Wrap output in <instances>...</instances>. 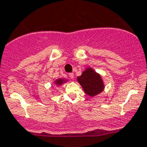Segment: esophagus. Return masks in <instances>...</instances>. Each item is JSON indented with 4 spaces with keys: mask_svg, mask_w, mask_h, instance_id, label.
I'll list each match as a JSON object with an SVG mask.
<instances>
[{
    "mask_svg": "<svg viewBox=\"0 0 147 147\" xmlns=\"http://www.w3.org/2000/svg\"><path fill=\"white\" fill-rule=\"evenodd\" d=\"M69 76L71 79H74V73H70L69 74Z\"/></svg>",
    "mask_w": 147,
    "mask_h": 147,
    "instance_id": "obj_1",
    "label": "esophagus"
}]
</instances>
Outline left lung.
<instances>
[{
	"label": "left lung",
	"mask_w": 147,
	"mask_h": 147,
	"mask_svg": "<svg viewBox=\"0 0 147 147\" xmlns=\"http://www.w3.org/2000/svg\"><path fill=\"white\" fill-rule=\"evenodd\" d=\"M78 82L84 89V92L90 96H94L103 90V84L100 75L88 68L82 73L80 76H78Z\"/></svg>",
	"instance_id": "left-lung-1"
}]
</instances>
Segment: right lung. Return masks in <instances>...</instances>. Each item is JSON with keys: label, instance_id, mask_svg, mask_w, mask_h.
<instances>
[{"label": "right lung", "instance_id": "obj_1", "mask_svg": "<svg viewBox=\"0 0 147 147\" xmlns=\"http://www.w3.org/2000/svg\"><path fill=\"white\" fill-rule=\"evenodd\" d=\"M62 82H63V80H62V79H58V80L56 81V83H57V84H61Z\"/></svg>", "mask_w": 147, "mask_h": 147}]
</instances>
